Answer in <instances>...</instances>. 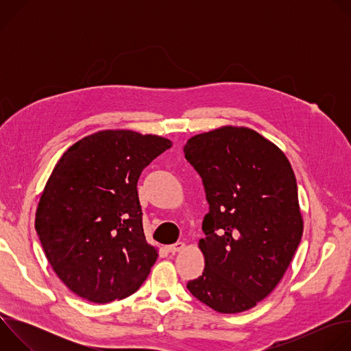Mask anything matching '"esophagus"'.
Returning <instances> with one entry per match:
<instances>
[{"mask_svg": "<svg viewBox=\"0 0 351 351\" xmlns=\"http://www.w3.org/2000/svg\"><path fill=\"white\" fill-rule=\"evenodd\" d=\"M184 248V243L183 241H178L175 244H171V245H167V250L169 253H178V252H182V250Z\"/></svg>", "mask_w": 351, "mask_h": 351, "instance_id": "1", "label": "esophagus"}]
</instances>
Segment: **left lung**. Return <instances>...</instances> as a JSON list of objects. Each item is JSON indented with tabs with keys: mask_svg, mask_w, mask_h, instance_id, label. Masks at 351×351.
I'll use <instances>...</instances> for the list:
<instances>
[{
	"mask_svg": "<svg viewBox=\"0 0 351 351\" xmlns=\"http://www.w3.org/2000/svg\"><path fill=\"white\" fill-rule=\"evenodd\" d=\"M183 152L210 204L198 241L206 268L187 289L218 313L247 311L280 282L303 236L293 168L279 147L244 126L195 134Z\"/></svg>",
	"mask_w": 351,
	"mask_h": 351,
	"instance_id": "obj_1",
	"label": "left lung"
}]
</instances>
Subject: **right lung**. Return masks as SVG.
<instances>
[{
  "mask_svg": "<svg viewBox=\"0 0 351 351\" xmlns=\"http://www.w3.org/2000/svg\"><path fill=\"white\" fill-rule=\"evenodd\" d=\"M172 141L133 130H99L62 154L49 175L34 228L64 285L91 303L133 294L158 257L143 232L137 180Z\"/></svg>",
  "mask_w": 351,
  "mask_h": 351,
  "instance_id": "right-lung-1",
  "label": "right lung"
}]
</instances>
